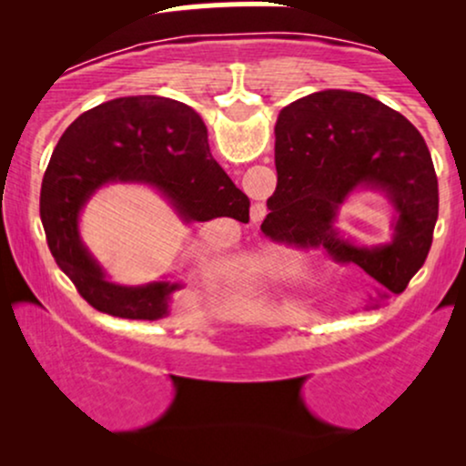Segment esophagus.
I'll list each match as a JSON object with an SVG mask.
<instances>
[{
	"label": "esophagus",
	"mask_w": 466,
	"mask_h": 466,
	"mask_svg": "<svg viewBox=\"0 0 466 466\" xmlns=\"http://www.w3.org/2000/svg\"><path fill=\"white\" fill-rule=\"evenodd\" d=\"M260 217H263V208L256 206V210H254V218H260Z\"/></svg>",
	"instance_id": "34e87169"
}]
</instances>
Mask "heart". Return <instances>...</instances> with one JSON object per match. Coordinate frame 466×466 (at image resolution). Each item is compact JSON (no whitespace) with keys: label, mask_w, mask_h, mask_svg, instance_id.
Wrapping results in <instances>:
<instances>
[{"label":"heart","mask_w":466,"mask_h":466,"mask_svg":"<svg viewBox=\"0 0 466 466\" xmlns=\"http://www.w3.org/2000/svg\"><path fill=\"white\" fill-rule=\"evenodd\" d=\"M311 256L300 249H282L276 258V269L282 274H298L309 265Z\"/></svg>","instance_id":"1"}]
</instances>
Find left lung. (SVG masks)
<instances>
[{"instance_id": "left-lung-1", "label": "left lung", "mask_w": 466, "mask_h": 466, "mask_svg": "<svg viewBox=\"0 0 466 466\" xmlns=\"http://www.w3.org/2000/svg\"><path fill=\"white\" fill-rule=\"evenodd\" d=\"M276 170L260 226L267 237L361 267L379 285L366 309L405 291L430 254L438 218L434 162L408 117L366 94H309L278 116ZM361 191L393 208L386 244H360L339 228L340 208Z\"/></svg>"}]
</instances>
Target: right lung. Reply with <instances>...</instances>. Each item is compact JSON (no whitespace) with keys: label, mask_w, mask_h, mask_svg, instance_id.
Returning <instances> with one entry per match:
<instances>
[{"label":"right lung","mask_w":466,"mask_h":466,"mask_svg":"<svg viewBox=\"0 0 466 466\" xmlns=\"http://www.w3.org/2000/svg\"><path fill=\"white\" fill-rule=\"evenodd\" d=\"M109 184L151 186L184 223L217 217L245 223L249 199L212 157L199 114L177 100L116 98L67 127L41 184V221L52 256L96 311L162 319L184 282L162 278L147 285H117L80 238V212Z\"/></svg>","instance_id":"1"}]
</instances>
